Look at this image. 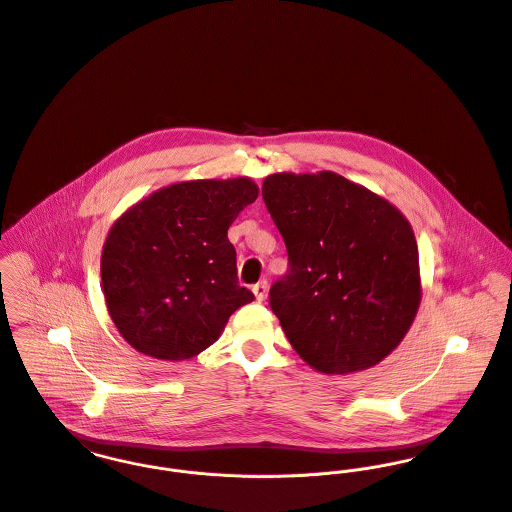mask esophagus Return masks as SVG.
Listing matches in <instances>:
<instances>
[{
    "label": "esophagus",
    "instance_id": "34e87169",
    "mask_svg": "<svg viewBox=\"0 0 512 512\" xmlns=\"http://www.w3.org/2000/svg\"><path fill=\"white\" fill-rule=\"evenodd\" d=\"M267 290H269L267 281H261V283H257L253 286V294H255V298H257L259 302H263V300L267 298Z\"/></svg>",
    "mask_w": 512,
    "mask_h": 512
}]
</instances>
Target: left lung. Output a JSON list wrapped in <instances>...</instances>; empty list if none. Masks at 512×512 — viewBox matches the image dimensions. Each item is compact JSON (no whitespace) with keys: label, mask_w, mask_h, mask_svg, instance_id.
<instances>
[{"label":"left lung","mask_w":512,"mask_h":512,"mask_svg":"<svg viewBox=\"0 0 512 512\" xmlns=\"http://www.w3.org/2000/svg\"><path fill=\"white\" fill-rule=\"evenodd\" d=\"M263 200L288 251L271 310L294 351L324 375L381 363L404 340L422 298L410 222L332 171L271 174Z\"/></svg>","instance_id":"8db88e82"}]
</instances>
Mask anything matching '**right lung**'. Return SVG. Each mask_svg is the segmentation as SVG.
<instances>
[{"mask_svg":"<svg viewBox=\"0 0 512 512\" xmlns=\"http://www.w3.org/2000/svg\"><path fill=\"white\" fill-rule=\"evenodd\" d=\"M259 196L247 178L184 180L125 210L102 249V288L117 332L163 361L198 355L255 296L239 286L228 229Z\"/></svg>","mask_w":512,"mask_h":512,"instance_id":"1","label":"right lung"}]
</instances>
